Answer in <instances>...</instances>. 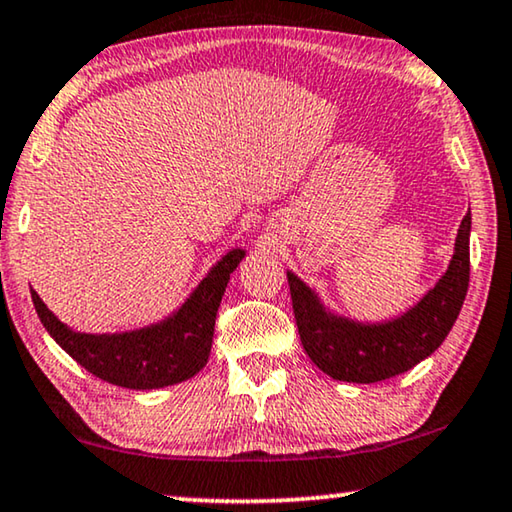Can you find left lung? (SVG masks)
Instances as JSON below:
<instances>
[{"instance_id": "1", "label": "left lung", "mask_w": 512, "mask_h": 512, "mask_svg": "<svg viewBox=\"0 0 512 512\" xmlns=\"http://www.w3.org/2000/svg\"><path fill=\"white\" fill-rule=\"evenodd\" d=\"M471 211L457 230L455 250L444 276L398 317L358 322L326 308L315 289L287 271L301 345L324 375L352 384L402 375L437 352L451 333L469 287Z\"/></svg>"}]
</instances>
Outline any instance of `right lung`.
<instances>
[{
  "instance_id": "right-lung-1",
  "label": "right lung",
  "mask_w": 512,
  "mask_h": 512,
  "mask_svg": "<svg viewBox=\"0 0 512 512\" xmlns=\"http://www.w3.org/2000/svg\"><path fill=\"white\" fill-rule=\"evenodd\" d=\"M246 257L232 248L211 266L188 299L172 315L142 329L82 333L66 326L32 289L36 315L50 338L91 375L114 386L151 391L195 377L209 361L216 312L230 273Z\"/></svg>"
}]
</instances>
